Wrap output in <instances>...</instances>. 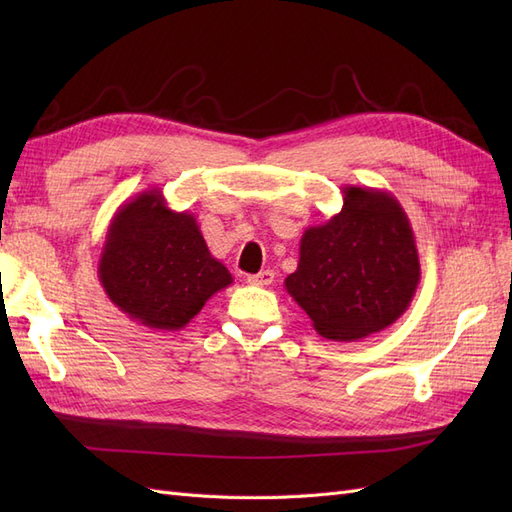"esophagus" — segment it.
I'll return each mask as SVG.
<instances>
[{
  "mask_svg": "<svg viewBox=\"0 0 512 512\" xmlns=\"http://www.w3.org/2000/svg\"><path fill=\"white\" fill-rule=\"evenodd\" d=\"M273 280H275V273L271 269L247 275V282H250L252 286H269V284H273Z\"/></svg>",
  "mask_w": 512,
  "mask_h": 512,
  "instance_id": "1",
  "label": "esophagus"
}]
</instances>
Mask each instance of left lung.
<instances>
[{
    "instance_id": "obj_1",
    "label": "left lung",
    "mask_w": 512,
    "mask_h": 512,
    "mask_svg": "<svg viewBox=\"0 0 512 512\" xmlns=\"http://www.w3.org/2000/svg\"><path fill=\"white\" fill-rule=\"evenodd\" d=\"M342 194V211L303 232L299 267L284 286L318 335L356 342L406 312L421 262L408 215L393 194L359 185H346Z\"/></svg>"
}]
</instances>
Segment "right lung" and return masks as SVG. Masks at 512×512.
Instances as JSON below:
<instances>
[{
	"mask_svg": "<svg viewBox=\"0 0 512 512\" xmlns=\"http://www.w3.org/2000/svg\"><path fill=\"white\" fill-rule=\"evenodd\" d=\"M98 280L119 312L153 331H179L232 284L213 258L198 222L173 211L162 190L126 200L106 230Z\"/></svg>",
	"mask_w": 512,
	"mask_h": 512,
	"instance_id": "obj_1",
	"label": "right lung"
}]
</instances>
